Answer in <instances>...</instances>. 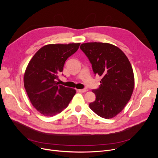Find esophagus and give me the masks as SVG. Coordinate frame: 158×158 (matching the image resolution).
Returning a JSON list of instances; mask_svg holds the SVG:
<instances>
[{
  "label": "esophagus",
  "mask_w": 158,
  "mask_h": 158,
  "mask_svg": "<svg viewBox=\"0 0 158 158\" xmlns=\"http://www.w3.org/2000/svg\"><path fill=\"white\" fill-rule=\"evenodd\" d=\"M79 91H80V92H82V93H85V92H88V89H86V88H85V89H79Z\"/></svg>",
  "instance_id": "obj_1"
}]
</instances>
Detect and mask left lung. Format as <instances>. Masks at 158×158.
<instances>
[{
  "mask_svg": "<svg viewBox=\"0 0 158 158\" xmlns=\"http://www.w3.org/2000/svg\"><path fill=\"white\" fill-rule=\"evenodd\" d=\"M80 48L92 64L95 75L102 77L99 88L92 89L96 98L89 103V108L99 117L111 118L122 111L133 92L131 64L126 54L110 44L86 43Z\"/></svg>",
  "mask_w": 158,
  "mask_h": 158,
  "instance_id": "obj_1",
  "label": "left lung"
}]
</instances>
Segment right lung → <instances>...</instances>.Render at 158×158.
<instances>
[{
	"label": "right lung",
	"mask_w": 158,
	"mask_h": 158,
	"mask_svg": "<svg viewBox=\"0 0 158 158\" xmlns=\"http://www.w3.org/2000/svg\"><path fill=\"white\" fill-rule=\"evenodd\" d=\"M79 45V43L47 45L29 61L24 74V87L33 106L44 116L61 113L76 94L74 89L60 85L56 80L66 60Z\"/></svg>",
	"instance_id": "add662e5"
}]
</instances>
